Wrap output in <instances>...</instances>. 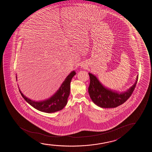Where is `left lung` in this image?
<instances>
[{
  "label": "left lung",
  "mask_w": 152,
  "mask_h": 152,
  "mask_svg": "<svg viewBox=\"0 0 152 152\" xmlns=\"http://www.w3.org/2000/svg\"><path fill=\"white\" fill-rule=\"evenodd\" d=\"M89 86L88 92L92 102L102 108H114L126 102L131 96L137 83L138 75L135 83L124 92H118L106 87L95 75L89 73Z\"/></svg>",
  "instance_id": "8db88e82"
}]
</instances>
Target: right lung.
I'll list each match as a JSON object with an SVG mask.
<instances>
[{"instance_id": "add662e5", "label": "right lung", "mask_w": 152, "mask_h": 152, "mask_svg": "<svg viewBox=\"0 0 152 152\" xmlns=\"http://www.w3.org/2000/svg\"><path fill=\"white\" fill-rule=\"evenodd\" d=\"M76 74L75 71H73L69 74L64 81L61 84L60 87L59 88L56 92L51 96L50 98L46 100L35 101L31 100L29 98H27L23 94L20 89L19 86V91L21 96L26 102L30 104L34 108H35L40 112L52 113L56 112L58 110H62L66 105L67 99L70 94V83L71 80ZM16 79L17 81V76L16 75Z\"/></svg>"}]
</instances>
